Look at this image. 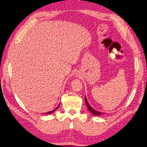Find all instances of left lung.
Returning a JSON list of instances; mask_svg holds the SVG:
<instances>
[{"instance_id": "left-lung-1", "label": "left lung", "mask_w": 147, "mask_h": 147, "mask_svg": "<svg viewBox=\"0 0 147 147\" xmlns=\"http://www.w3.org/2000/svg\"><path fill=\"white\" fill-rule=\"evenodd\" d=\"M84 101H85V103L86 104L88 109L90 110V112L94 115H96V116H100V115L104 113H102L101 112H98V111H97V110H94L93 108H92V107H91L90 105L89 104V103H88V102L87 99H86V97H85V98H84Z\"/></svg>"}]
</instances>
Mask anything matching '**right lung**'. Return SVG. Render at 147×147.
I'll return each instance as SVG.
<instances>
[{
  "label": "right lung",
  "instance_id": "obj_1",
  "mask_svg": "<svg viewBox=\"0 0 147 147\" xmlns=\"http://www.w3.org/2000/svg\"><path fill=\"white\" fill-rule=\"evenodd\" d=\"M59 106H60V104H59V105H58V106L56 108V109H55L54 110H51V111H50V112H47V113H45L46 115H48V114H51V113H53V112H55V111L56 110H57V109H59Z\"/></svg>",
  "mask_w": 147,
  "mask_h": 147
}]
</instances>
